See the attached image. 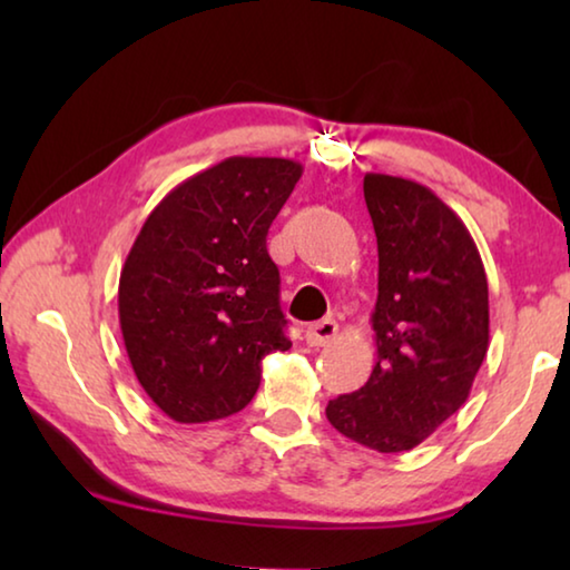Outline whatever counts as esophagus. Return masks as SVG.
Instances as JSON below:
<instances>
[{
  "instance_id": "esophagus-1",
  "label": "esophagus",
  "mask_w": 570,
  "mask_h": 570,
  "mask_svg": "<svg viewBox=\"0 0 570 570\" xmlns=\"http://www.w3.org/2000/svg\"><path fill=\"white\" fill-rule=\"evenodd\" d=\"M336 332H340V324H336L334 320H322V322L308 324L306 326V344L320 350V346H326L334 340Z\"/></svg>"
}]
</instances>
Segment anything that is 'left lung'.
<instances>
[{
    "label": "left lung",
    "instance_id": "left-lung-1",
    "mask_svg": "<svg viewBox=\"0 0 570 570\" xmlns=\"http://www.w3.org/2000/svg\"><path fill=\"white\" fill-rule=\"evenodd\" d=\"M377 236V364L364 387L326 404L336 432L377 452L417 448L452 417L490 340L488 276L455 210L420 183L366 173Z\"/></svg>",
    "mask_w": 570,
    "mask_h": 570
}]
</instances>
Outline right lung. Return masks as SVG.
I'll return each instance as SVG.
<instances>
[{
    "mask_svg": "<svg viewBox=\"0 0 570 570\" xmlns=\"http://www.w3.org/2000/svg\"><path fill=\"white\" fill-rule=\"evenodd\" d=\"M302 173L286 158H226L173 188L135 238L120 330L135 377L170 420L240 412L264 356L292 346L266 236Z\"/></svg>",
    "mask_w": 570,
    "mask_h": 570,
    "instance_id": "obj_1",
    "label": "right lung"
}]
</instances>
